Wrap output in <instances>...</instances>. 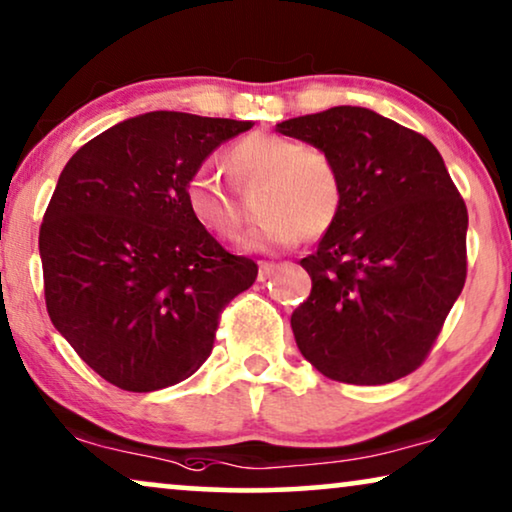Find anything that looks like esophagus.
<instances>
[{
  "label": "esophagus",
  "instance_id": "obj_1",
  "mask_svg": "<svg viewBox=\"0 0 512 512\" xmlns=\"http://www.w3.org/2000/svg\"><path fill=\"white\" fill-rule=\"evenodd\" d=\"M278 269V264H273V262H262V264H259V280H262V283H264V280L266 278H271L273 276V271H276Z\"/></svg>",
  "mask_w": 512,
  "mask_h": 512
}]
</instances>
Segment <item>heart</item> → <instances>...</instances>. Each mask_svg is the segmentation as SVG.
<instances>
[{"instance_id":"1","label":"heart","mask_w":512,"mask_h":512,"mask_svg":"<svg viewBox=\"0 0 512 512\" xmlns=\"http://www.w3.org/2000/svg\"><path fill=\"white\" fill-rule=\"evenodd\" d=\"M225 169L241 190L262 185L259 213L264 220L250 236V248H290L301 236L318 239L341 218L345 185L327 150L290 136L253 132L227 148ZM183 194L199 227L218 239H239L246 208L211 174L197 171L187 178Z\"/></svg>"}]
</instances>
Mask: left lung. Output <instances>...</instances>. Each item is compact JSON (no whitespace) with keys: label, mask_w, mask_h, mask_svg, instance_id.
<instances>
[{"label":"left lung","mask_w":512,"mask_h":512,"mask_svg":"<svg viewBox=\"0 0 512 512\" xmlns=\"http://www.w3.org/2000/svg\"><path fill=\"white\" fill-rule=\"evenodd\" d=\"M327 150L345 204L318 250L301 259L313 280L292 331L322 376L385 385L427 359L466 280L464 199L434 143L362 106L276 125Z\"/></svg>","instance_id":"left-lung-1"}]
</instances>
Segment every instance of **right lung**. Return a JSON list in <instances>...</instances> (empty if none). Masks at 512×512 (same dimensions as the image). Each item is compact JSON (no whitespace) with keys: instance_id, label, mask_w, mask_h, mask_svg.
Segmentation results:
<instances>
[{"instance_id":"right-lung-1","label":"right lung","mask_w":512,"mask_h":512,"mask_svg":"<svg viewBox=\"0 0 512 512\" xmlns=\"http://www.w3.org/2000/svg\"><path fill=\"white\" fill-rule=\"evenodd\" d=\"M253 122L153 111L76 150L39 229L55 329L111 385L155 392L211 355L220 313L257 278L185 206V183Z\"/></svg>"}]
</instances>
